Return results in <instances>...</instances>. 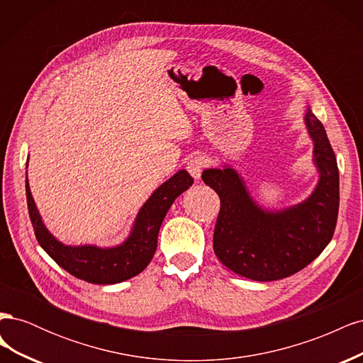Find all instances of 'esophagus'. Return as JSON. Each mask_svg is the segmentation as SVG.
Here are the masks:
<instances>
[{
    "label": "esophagus",
    "mask_w": 363,
    "mask_h": 363,
    "mask_svg": "<svg viewBox=\"0 0 363 363\" xmlns=\"http://www.w3.org/2000/svg\"><path fill=\"white\" fill-rule=\"evenodd\" d=\"M204 168H206V159L201 156H195L186 163V169L189 171V174L195 180H199L201 177V172Z\"/></svg>",
    "instance_id": "esophagus-1"
}]
</instances>
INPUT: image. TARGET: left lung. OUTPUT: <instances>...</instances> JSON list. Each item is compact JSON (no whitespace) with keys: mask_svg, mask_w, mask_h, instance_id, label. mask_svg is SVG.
Here are the masks:
<instances>
[{"mask_svg":"<svg viewBox=\"0 0 363 363\" xmlns=\"http://www.w3.org/2000/svg\"><path fill=\"white\" fill-rule=\"evenodd\" d=\"M304 123L313 140L320 180L309 199L283 211H265L230 167L206 169L203 182L219 195L213 232L216 257L239 276L272 281L301 271L330 242L339 211V171L325 128L311 108Z\"/></svg>","mask_w":363,"mask_h":363,"instance_id":"8db88e82","label":"left lung"}]
</instances>
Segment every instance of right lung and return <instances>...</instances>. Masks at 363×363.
I'll return each mask as SVG.
<instances>
[{
	"mask_svg": "<svg viewBox=\"0 0 363 363\" xmlns=\"http://www.w3.org/2000/svg\"><path fill=\"white\" fill-rule=\"evenodd\" d=\"M194 179L188 171L182 169L159 186L142 206L125 242L113 248L63 245L43 225L30 192L28 179H26V194L33 230L39 245L47 251V255L77 279L94 284H113L135 277L147 268L156 252L159 230L164 215L175 199L189 189Z\"/></svg>",
	"mask_w": 363,
	"mask_h": 363,
	"instance_id": "add662e5",
	"label": "right lung"
}]
</instances>
